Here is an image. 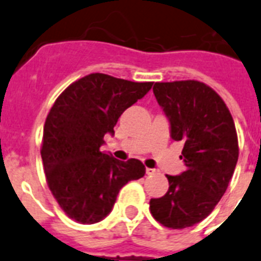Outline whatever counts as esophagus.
Here are the masks:
<instances>
[{
  "mask_svg": "<svg viewBox=\"0 0 261 261\" xmlns=\"http://www.w3.org/2000/svg\"><path fill=\"white\" fill-rule=\"evenodd\" d=\"M146 174L155 175V174H158V170L156 168H146Z\"/></svg>",
  "mask_w": 261,
  "mask_h": 261,
  "instance_id": "esophagus-1",
  "label": "esophagus"
}]
</instances>
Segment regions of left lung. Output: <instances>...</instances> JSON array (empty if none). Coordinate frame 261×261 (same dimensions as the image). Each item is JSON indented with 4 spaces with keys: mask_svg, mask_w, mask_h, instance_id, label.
Instances as JSON below:
<instances>
[{
    "mask_svg": "<svg viewBox=\"0 0 261 261\" xmlns=\"http://www.w3.org/2000/svg\"><path fill=\"white\" fill-rule=\"evenodd\" d=\"M154 95L183 142L186 171L168 179L164 196L150 200L156 222L172 229L192 227L212 212L228 187L239 158L232 115L215 90L199 81L156 82Z\"/></svg>",
    "mask_w": 261,
    "mask_h": 261,
    "instance_id": "obj_1",
    "label": "left lung"
}]
</instances>
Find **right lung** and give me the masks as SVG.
I'll list each match as a JSON object with an SVG mask.
<instances>
[{"label": "right lung", "instance_id": "1", "mask_svg": "<svg viewBox=\"0 0 261 261\" xmlns=\"http://www.w3.org/2000/svg\"><path fill=\"white\" fill-rule=\"evenodd\" d=\"M151 87L152 82L89 74L71 83L50 109L41 148L46 180L61 208L75 222H100L113 210L120 188L146 174L141 161H118L100 146L105 135H114L123 111Z\"/></svg>", "mask_w": 261, "mask_h": 261}]
</instances>
